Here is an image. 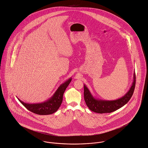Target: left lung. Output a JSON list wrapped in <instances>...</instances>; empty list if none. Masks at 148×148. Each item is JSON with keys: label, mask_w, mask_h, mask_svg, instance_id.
Returning <instances> with one entry per match:
<instances>
[{"label": "left lung", "mask_w": 148, "mask_h": 148, "mask_svg": "<svg viewBox=\"0 0 148 148\" xmlns=\"http://www.w3.org/2000/svg\"><path fill=\"white\" fill-rule=\"evenodd\" d=\"M136 86L135 72L133 81L129 91L122 97L115 100H103L94 97L88 87L84 84V97L86 103L90 110L99 114L110 113L125 105L132 98Z\"/></svg>", "instance_id": "1"}]
</instances>
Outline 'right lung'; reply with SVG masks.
Returning <instances> with one entry per match:
<instances>
[{"label":"right lung","instance_id":"obj_1","mask_svg":"<svg viewBox=\"0 0 148 148\" xmlns=\"http://www.w3.org/2000/svg\"><path fill=\"white\" fill-rule=\"evenodd\" d=\"M72 77H70L62 83L55 91L54 94L47 100L38 103H25L17 97L19 101L30 111L38 115H49L56 112L61 104L63 94L71 83Z\"/></svg>","mask_w":148,"mask_h":148}]
</instances>
